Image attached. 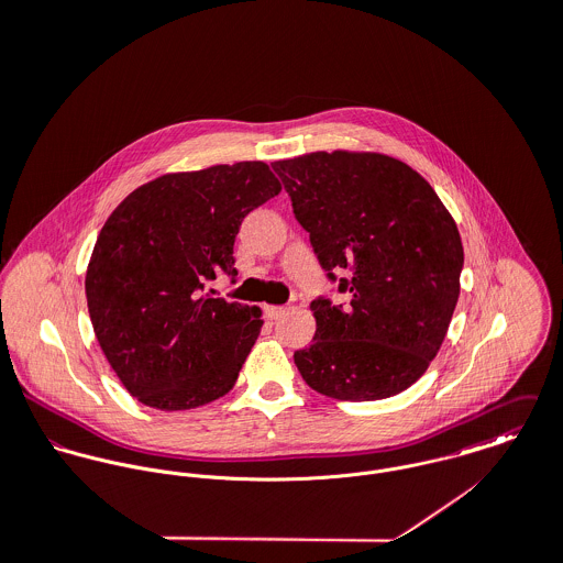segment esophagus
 <instances>
[{"mask_svg":"<svg viewBox=\"0 0 563 563\" xmlns=\"http://www.w3.org/2000/svg\"><path fill=\"white\" fill-rule=\"evenodd\" d=\"M264 310H266V317H268L271 321H277V319L286 312V308H284V306H266Z\"/></svg>","mask_w":563,"mask_h":563,"instance_id":"34e87169","label":"esophagus"}]
</instances>
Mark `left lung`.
Listing matches in <instances>:
<instances>
[{"label": "left lung", "mask_w": 563, "mask_h": 563, "mask_svg": "<svg viewBox=\"0 0 563 563\" xmlns=\"http://www.w3.org/2000/svg\"><path fill=\"white\" fill-rule=\"evenodd\" d=\"M297 221L349 303H310L317 333L295 364L338 401H379L418 382L460 299L464 246L431 184L375 152H314L273 162Z\"/></svg>", "instance_id": "obj_1"}]
</instances>
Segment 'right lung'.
<instances>
[{
	"mask_svg": "<svg viewBox=\"0 0 563 563\" xmlns=\"http://www.w3.org/2000/svg\"><path fill=\"white\" fill-rule=\"evenodd\" d=\"M262 161L166 173L103 223L86 268L97 342L136 401L181 411L228 395L262 329V310L203 295L236 275L242 219L279 195Z\"/></svg>",
	"mask_w": 563,
	"mask_h": 563,
	"instance_id": "add662e5",
	"label": "right lung"
}]
</instances>
